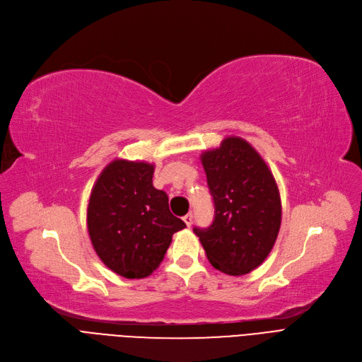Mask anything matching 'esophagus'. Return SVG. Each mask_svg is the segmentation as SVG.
Masks as SVG:
<instances>
[{"label":"esophagus","instance_id":"obj_1","mask_svg":"<svg viewBox=\"0 0 362 362\" xmlns=\"http://www.w3.org/2000/svg\"><path fill=\"white\" fill-rule=\"evenodd\" d=\"M182 219H184V222H185V225H187V226H191V223H193V214H188V215H185Z\"/></svg>","mask_w":362,"mask_h":362}]
</instances>
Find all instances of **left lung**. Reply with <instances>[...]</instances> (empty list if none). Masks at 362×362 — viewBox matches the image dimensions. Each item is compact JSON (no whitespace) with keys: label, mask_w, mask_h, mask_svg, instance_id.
I'll list each match as a JSON object with an SVG mask.
<instances>
[{"label":"left lung","mask_w":362,"mask_h":362,"mask_svg":"<svg viewBox=\"0 0 362 362\" xmlns=\"http://www.w3.org/2000/svg\"><path fill=\"white\" fill-rule=\"evenodd\" d=\"M215 203L209 228L194 226L207 260L215 269L241 276L259 267L278 238L282 204L273 174L248 141L226 137L202 153Z\"/></svg>","instance_id":"1"}]
</instances>
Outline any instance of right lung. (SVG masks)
Segmentation results:
<instances>
[{
	"mask_svg": "<svg viewBox=\"0 0 362 362\" xmlns=\"http://www.w3.org/2000/svg\"><path fill=\"white\" fill-rule=\"evenodd\" d=\"M155 165L115 159L96 180L88 206L92 245L106 267L127 279L152 274L185 223L153 187Z\"/></svg>",
	"mask_w": 362,
	"mask_h": 362,
	"instance_id": "obj_1",
	"label": "right lung"
}]
</instances>
